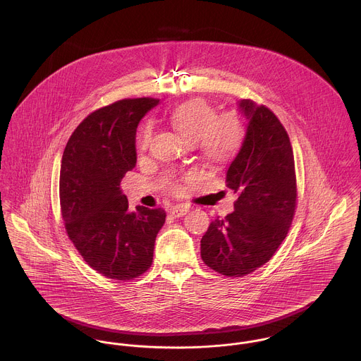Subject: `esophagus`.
<instances>
[{"label":"esophagus","instance_id":"1","mask_svg":"<svg viewBox=\"0 0 361 361\" xmlns=\"http://www.w3.org/2000/svg\"><path fill=\"white\" fill-rule=\"evenodd\" d=\"M189 211V207L188 206H175L172 209H171V214L173 215V216H183L186 212Z\"/></svg>","mask_w":361,"mask_h":361}]
</instances>
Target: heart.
Listing matches in <instances>:
<instances>
[{
    "mask_svg": "<svg viewBox=\"0 0 361 361\" xmlns=\"http://www.w3.org/2000/svg\"><path fill=\"white\" fill-rule=\"evenodd\" d=\"M169 122L178 135L188 143L200 140L202 150L209 159H224L232 154L242 140V125L233 114L215 116L214 109L203 102H189L176 106L169 114ZM152 126L142 129L137 149L145 150L152 140Z\"/></svg>",
    "mask_w": 361,
    "mask_h": 361,
    "instance_id": "obj_1",
    "label": "heart"
}]
</instances>
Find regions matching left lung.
<instances>
[{
    "label": "left lung",
    "instance_id": "1",
    "mask_svg": "<svg viewBox=\"0 0 361 361\" xmlns=\"http://www.w3.org/2000/svg\"><path fill=\"white\" fill-rule=\"evenodd\" d=\"M236 104L247 128L228 168L226 186L239 197L235 211L212 221L202 238L203 261L226 276H243L271 259L288 235L298 196L285 128L264 105Z\"/></svg>",
    "mask_w": 361,
    "mask_h": 361
}]
</instances>
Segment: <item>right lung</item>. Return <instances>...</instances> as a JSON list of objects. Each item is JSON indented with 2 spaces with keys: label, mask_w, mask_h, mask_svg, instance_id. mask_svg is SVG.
<instances>
[{
  "label": "right lung",
  "mask_w": 361,
  "mask_h": 361,
  "mask_svg": "<svg viewBox=\"0 0 361 361\" xmlns=\"http://www.w3.org/2000/svg\"><path fill=\"white\" fill-rule=\"evenodd\" d=\"M159 100L128 99L92 112L69 137L61 161L59 202L69 239L109 279L129 281L153 262L162 208L130 212L121 179L136 165V130Z\"/></svg>",
  "instance_id": "1"
}]
</instances>
